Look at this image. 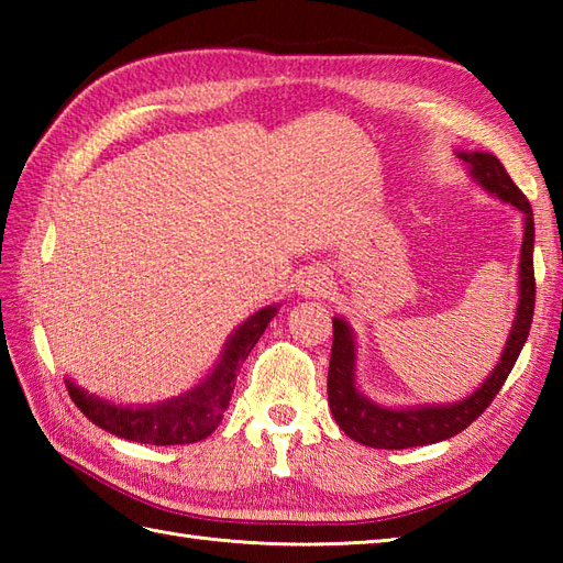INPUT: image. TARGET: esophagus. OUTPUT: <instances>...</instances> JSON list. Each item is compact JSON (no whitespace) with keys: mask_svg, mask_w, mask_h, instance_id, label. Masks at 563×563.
Returning a JSON list of instances; mask_svg holds the SVG:
<instances>
[{"mask_svg":"<svg viewBox=\"0 0 563 563\" xmlns=\"http://www.w3.org/2000/svg\"><path fill=\"white\" fill-rule=\"evenodd\" d=\"M331 290V280L327 271L321 268H309L302 273V280H300V292L305 297H324Z\"/></svg>","mask_w":563,"mask_h":563,"instance_id":"obj_1","label":"esophagus"}]
</instances>
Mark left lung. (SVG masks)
I'll return each instance as SVG.
<instances>
[{"instance_id": "left-lung-1", "label": "left lung", "mask_w": 563, "mask_h": 563, "mask_svg": "<svg viewBox=\"0 0 563 563\" xmlns=\"http://www.w3.org/2000/svg\"><path fill=\"white\" fill-rule=\"evenodd\" d=\"M462 162L470 164V174L488 194H494L504 202H510L525 214V234L520 249V302L516 319H512L510 336L506 341L500 363L494 373L486 377L484 385L470 397L452 404L438 406H411V409H389L369 401L361 389L355 387V336L349 321L333 317V345L329 363V406L336 418L339 428L355 442L379 450H406L430 442L448 440L474 423L476 418L488 409L496 394L504 387L512 365L528 341L532 314H534V220L530 200L522 190L512 184V178L504 169L494 154L488 152H457Z\"/></svg>"}]
</instances>
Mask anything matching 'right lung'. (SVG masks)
Instances as JSON below:
<instances>
[{
	"mask_svg": "<svg viewBox=\"0 0 563 563\" xmlns=\"http://www.w3.org/2000/svg\"><path fill=\"white\" fill-rule=\"evenodd\" d=\"M275 314H278V305L263 307L242 327L234 329L230 341L224 343L220 363L198 387L181 394V397L150 406H115L84 391L71 379H65L67 391L91 423L118 438L145 442V445L198 442L220 426L224 409L230 406L239 369H242L251 349L258 343L261 333L266 331Z\"/></svg>",
	"mask_w": 563,
	"mask_h": 563,
	"instance_id": "obj_1",
	"label": "right lung"
}]
</instances>
